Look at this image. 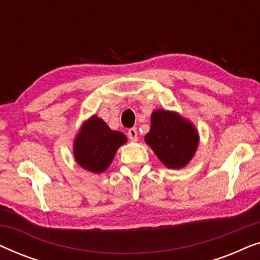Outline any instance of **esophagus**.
Wrapping results in <instances>:
<instances>
[{
  "label": "esophagus",
  "mask_w": 260,
  "mask_h": 260,
  "mask_svg": "<svg viewBox=\"0 0 260 260\" xmlns=\"http://www.w3.org/2000/svg\"><path fill=\"white\" fill-rule=\"evenodd\" d=\"M127 137L130 138V141L136 142L138 140V133L136 127H131V129L127 130Z\"/></svg>",
  "instance_id": "1"
}]
</instances>
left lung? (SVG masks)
Returning a JSON list of instances; mask_svg holds the SVG:
<instances>
[{"label":"left lung","instance_id":"8db88e82","mask_svg":"<svg viewBox=\"0 0 260 260\" xmlns=\"http://www.w3.org/2000/svg\"><path fill=\"white\" fill-rule=\"evenodd\" d=\"M151 125L144 140L159 161L170 169H181L194 157L199 133L190 120L175 111L158 109L151 113Z\"/></svg>","mask_w":260,"mask_h":260}]
</instances>
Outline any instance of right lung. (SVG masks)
<instances>
[{
  "mask_svg": "<svg viewBox=\"0 0 260 260\" xmlns=\"http://www.w3.org/2000/svg\"><path fill=\"white\" fill-rule=\"evenodd\" d=\"M127 138L120 131L110 129L98 116H91L81 124L73 142L76 162L87 172L104 173L111 165L120 145Z\"/></svg>",
  "mask_w": 260,
  "mask_h": 260,
  "instance_id": "obj_1",
  "label": "right lung"
}]
</instances>
